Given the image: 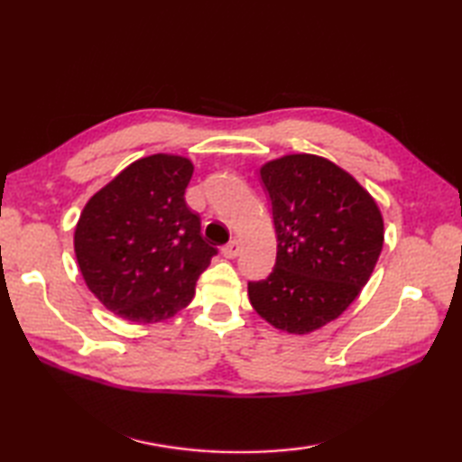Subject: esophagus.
Masks as SVG:
<instances>
[{
  "mask_svg": "<svg viewBox=\"0 0 462 462\" xmlns=\"http://www.w3.org/2000/svg\"><path fill=\"white\" fill-rule=\"evenodd\" d=\"M240 254V242L234 238V240H230L228 244H226V246L222 248V256L224 258H236Z\"/></svg>",
  "mask_w": 462,
  "mask_h": 462,
  "instance_id": "1",
  "label": "esophagus"
}]
</instances>
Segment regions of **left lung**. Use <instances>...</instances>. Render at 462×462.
Here are the masks:
<instances>
[{
  "instance_id": "1",
  "label": "left lung",
  "mask_w": 462,
  "mask_h": 462,
  "mask_svg": "<svg viewBox=\"0 0 462 462\" xmlns=\"http://www.w3.org/2000/svg\"><path fill=\"white\" fill-rule=\"evenodd\" d=\"M272 200L278 254L252 308L276 329L306 336L339 318L369 282L383 248L375 199L318 154H283L260 169Z\"/></svg>"
}]
</instances>
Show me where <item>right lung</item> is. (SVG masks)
<instances>
[{"instance_id": "add662e5", "label": "right lung", "mask_w": 462, "mask_h": 462, "mask_svg": "<svg viewBox=\"0 0 462 462\" xmlns=\"http://www.w3.org/2000/svg\"><path fill=\"white\" fill-rule=\"evenodd\" d=\"M190 159L151 154L95 192L75 226V256L87 288L133 323L172 318L194 298L216 254L184 200Z\"/></svg>"}]
</instances>
